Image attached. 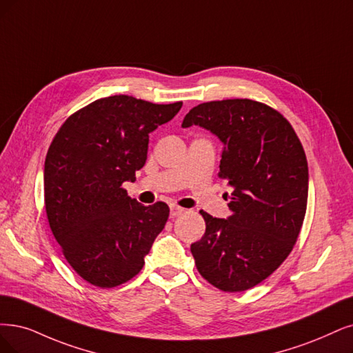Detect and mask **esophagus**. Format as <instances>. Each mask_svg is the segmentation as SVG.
I'll return each mask as SVG.
<instances>
[{"mask_svg":"<svg viewBox=\"0 0 353 353\" xmlns=\"http://www.w3.org/2000/svg\"><path fill=\"white\" fill-rule=\"evenodd\" d=\"M183 212H185V208H181L179 205H172V206H170V216H172V218H177Z\"/></svg>","mask_w":353,"mask_h":353,"instance_id":"obj_1","label":"esophagus"}]
</instances>
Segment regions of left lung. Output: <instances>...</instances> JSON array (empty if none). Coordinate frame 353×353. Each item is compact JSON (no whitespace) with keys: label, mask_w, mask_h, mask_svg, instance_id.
Returning <instances> with one entry per match:
<instances>
[{"label":"left lung","mask_w":353,"mask_h":353,"mask_svg":"<svg viewBox=\"0 0 353 353\" xmlns=\"http://www.w3.org/2000/svg\"><path fill=\"white\" fill-rule=\"evenodd\" d=\"M199 125L224 142L218 176L234 188L227 219L205 211L203 237L190 245L198 272L215 288L241 292L290 256L308 199L303 143L285 117L250 99L206 101L181 126Z\"/></svg>","instance_id":"8db88e82"}]
</instances>
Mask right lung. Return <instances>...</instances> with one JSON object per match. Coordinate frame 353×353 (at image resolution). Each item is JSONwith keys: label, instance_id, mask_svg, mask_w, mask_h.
Instances as JSON below:
<instances>
[{"label": "right lung", "instance_id": "add662e5", "mask_svg": "<svg viewBox=\"0 0 353 353\" xmlns=\"http://www.w3.org/2000/svg\"><path fill=\"white\" fill-rule=\"evenodd\" d=\"M181 101L155 104L110 96L87 104L52 139L43 173L45 208L63 257L85 282L113 288L138 275L168 219V205L143 206L123 181L147 161L148 134Z\"/></svg>", "mask_w": 353, "mask_h": 353}]
</instances>
